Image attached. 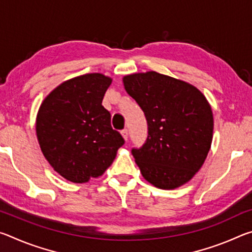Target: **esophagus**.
I'll return each mask as SVG.
<instances>
[{"instance_id":"obj_1","label":"esophagus","mask_w":252,"mask_h":252,"mask_svg":"<svg viewBox=\"0 0 252 252\" xmlns=\"http://www.w3.org/2000/svg\"><path fill=\"white\" fill-rule=\"evenodd\" d=\"M121 134H122L123 138H125V140H127V135H129V131H127L126 129H123V130L121 131Z\"/></svg>"}]
</instances>
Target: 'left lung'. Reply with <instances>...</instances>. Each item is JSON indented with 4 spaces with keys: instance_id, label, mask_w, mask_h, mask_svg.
<instances>
[{
    "instance_id": "1",
    "label": "left lung",
    "mask_w": 252,
    "mask_h": 252,
    "mask_svg": "<svg viewBox=\"0 0 252 252\" xmlns=\"http://www.w3.org/2000/svg\"><path fill=\"white\" fill-rule=\"evenodd\" d=\"M123 83L148 123L146 141L131 150L142 176L161 189L185 185L211 147L213 117L206 97L193 85L155 71L126 75Z\"/></svg>"
}]
</instances>
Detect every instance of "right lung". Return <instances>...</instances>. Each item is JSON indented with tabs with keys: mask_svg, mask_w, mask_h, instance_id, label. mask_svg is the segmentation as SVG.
Listing matches in <instances>:
<instances>
[{
	"mask_svg": "<svg viewBox=\"0 0 252 252\" xmlns=\"http://www.w3.org/2000/svg\"><path fill=\"white\" fill-rule=\"evenodd\" d=\"M111 81L100 73L71 79L54 89L40 106L36 135L41 150L66 180L83 183L102 176L125 144L102 105Z\"/></svg>",
	"mask_w": 252,
	"mask_h": 252,
	"instance_id": "1",
	"label": "right lung"
}]
</instances>
